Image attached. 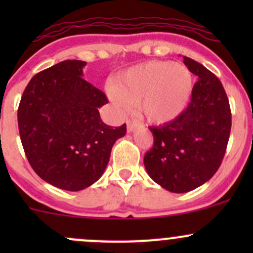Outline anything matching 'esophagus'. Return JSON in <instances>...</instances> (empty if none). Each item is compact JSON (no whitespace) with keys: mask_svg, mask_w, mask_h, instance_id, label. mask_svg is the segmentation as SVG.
Wrapping results in <instances>:
<instances>
[{"mask_svg":"<svg viewBox=\"0 0 253 253\" xmlns=\"http://www.w3.org/2000/svg\"><path fill=\"white\" fill-rule=\"evenodd\" d=\"M136 127H137V121H134V120H128V121H127V131L128 132L134 131Z\"/></svg>","mask_w":253,"mask_h":253,"instance_id":"34e87169","label":"esophagus"}]
</instances>
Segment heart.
<instances>
[{"label":"heart","instance_id":"heart-1","mask_svg":"<svg viewBox=\"0 0 253 253\" xmlns=\"http://www.w3.org/2000/svg\"><path fill=\"white\" fill-rule=\"evenodd\" d=\"M192 90V76L186 66L167 61H153L122 73L117 88L110 89L116 105H138L150 122L170 121L183 111Z\"/></svg>","mask_w":253,"mask_h":253}]
</instances>
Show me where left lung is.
<instances>
[{
	"mask_svg": "<svg viewBox=\"0 0 253 253\" xmlns=\"http://www.w3.org/2000/svg\"><path fill=\"white\" fill-rule=\"evenodd\" d=\"M197 76L191 101L176 119L149 127L154 143L144 155L148 175L165 190L185 193L213 177L223 162L231 111L223 84L203 65L183 56Z\"/></svg>",
	"mask_w": 253,
	"mask_h": 253,
	"instance_id": "obj_1",
	"label": "left lung"
}]
</instances>
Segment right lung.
I'll list each match as a JSON object with an SVG mask.
<instances>
[{
    "label": "right lung",
    "instance_id": "add662e5",
    "mask_svg": "<svg viewBox=\"0 0 253 253\" xmlns=\"http://www.w3.org/2000/svg\"><path fill=\"white\" fill-rule=\"evenodd\" d=\"M86 62L66 60L37 73L18 108L20 141L30 167L44 181L81 191L100 178L112 145L126 124L111 127L99 108L109 103L100 89L82 78Z\"/></svg>",
    "mask_w": 253,
    "mask_h": 253
}]
</instances>
